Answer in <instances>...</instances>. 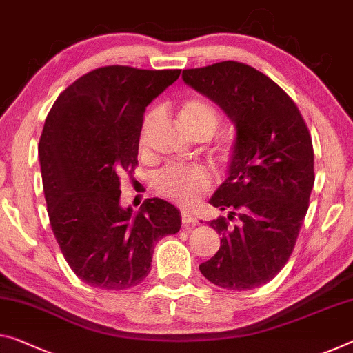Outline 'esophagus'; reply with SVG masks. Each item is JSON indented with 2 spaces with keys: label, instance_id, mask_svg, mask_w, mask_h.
<instances>
[{
  "label": "esophagus",
  "instance_id": "esophagus-1",
  "mask_svg": "<svg viewBox=\"0 0 353 353\" xmlns=\"http://www.w3.org/2000/svg\"><path fill=\"white\" fill-rule=\"evenodd\" d=\"M181 221L183 224H197V218L194 214L189 213V211H184L181 213Z\"/></svg>",
  "mask_w": 353,
  "mask_h": 353
}]
</instances>
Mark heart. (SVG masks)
<instances>
[{
  "label": "heart",
  "mask_w": 353,
  "mask_h": 353,
  "mask_svg": "<svg viewBox=\"0 0 353 353\" xmlns=\"http://www.w3.org/2000/svg\"><path fill=\"white\" fill-rule=\"evenodd\" d=\"M158 113L151 112L145 118L140 143H145L151 126H153ZM219 112L210 101L202 97H189L180 107V121L184 129L191 134L207 132L213 135L219 124ZM211 186L210 173L202 167H165L154 176V188L164 197L175 200L183 207H194L199 199Z\"/></svg>",
  "instance_id": "heart-1"
}]
</instances>
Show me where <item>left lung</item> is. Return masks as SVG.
Returning <instances> with one entry per match:
<instances>
[{"label":"left lung","instance_id":"8db88e82","mask_svg":"<svg viewBox=\"0 0 353 353\" xmlns=\"http://www.w3.org/2000/svg\"><path fill=\"white\" fill-rule=\"evenodd\" d=\"M183 82L218 104L235 126L227 178L210 203L219 251L200 265L214 285L251 290L289 260L314 186L312 140L294 101L248 64L222 61L183 70Z\"/></svg>","mask_w":353,"mask_h":353}]
</instances>
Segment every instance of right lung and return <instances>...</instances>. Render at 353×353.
Wrapping results in <instances>:
<instances>
[{
	"instance_id": "1",
	"label": "right lung",
	"mask_w": 353,
	"mask_h": 353,
	"mask_svg": "<svg viewBox=\"0 0 353 353\" xmlns=\"http://www.w3.org/2000/svg\"><path fill=\"white\" fill-rule=\"evenodd\" d=\"M181 70L105 66L58 96L39 140L47 213L59 249L85 284L124 290L148 276L154 245L181 227L178 208L120 203V175L137 165L143 113Z\"/></svg>"
}]
</instances>
